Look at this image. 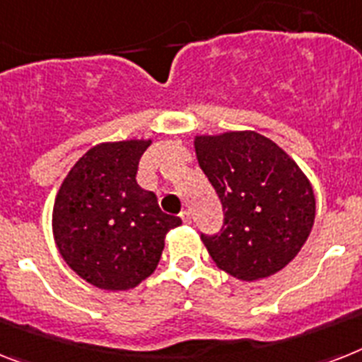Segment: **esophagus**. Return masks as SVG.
<instances>
[{
    "mask_svg": "<svg viewBox=\"0 0 362 362\" xmlns=\"http://www.w3.org/2000/svg\"><path fill=\"white\" fill-rule=\"evenodd\" d=\"M180 219H182V223H184V225H189L191 223V214L187 210H184L180 214Z\"/></svg>",
    "mask_w": 362,
    "mask_h": 362,
    "instance_id": "1",
    "label": "esophagus"
}]
</instances>
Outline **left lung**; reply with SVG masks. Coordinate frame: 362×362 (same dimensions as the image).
Returning a JSON list of instances; mask_svg holds the SVG:
<instances>
[{
  "label": "left lung",
  "mask_w": 362,
  "mask_h": 362,
  "mask_svg": "<svg viewBox=\"0 0 362 362\" xmlns=\"http://www.w3.org/2000/svg\"><path fill=\"white\" fill-rule=\"evenodd\" d=\"M199 165L223 206L216 234H201L211 260L242 281L283 269L307 242L316 201L286 152L257 132L195 139Z\"/></svg>",
  "instance_id": "obj_1"
}]
</instances>
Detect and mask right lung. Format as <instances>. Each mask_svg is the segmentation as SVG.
<instances>
[{"instance_id":"add662e5","label":"right lung","mask_w":362,"mask_h":362,"mask_svg":"<svg viewBox=\"0 0 362 362\" xmlns=\"http://www.w3.org/2000/svg\"><path fill=\"white\" fill-rule=\"evenodd\" d=\"M151 141L93 146L61 184L54 204L59 252L102 290L134 288L156 269L163 240L180 217L167 216L135 176Z\"/></svg>"}]
</instances>
